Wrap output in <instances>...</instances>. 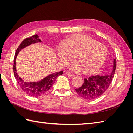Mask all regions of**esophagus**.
<instances>
[{"label": "esophagus", "instance_id": "esophagus-1", "mask_svg": "<svg viewBox=\"0 0 133 133\" xmlns=\"http://www.w3.org/2000/svg\"><path fill=\"white\" fill-rule=\"evenodd\" d=\"M66 74L68 75V76H74L75 75L73 73H70V72H66Z\"/></svg>", "mask_w": 133, "mask_h": 133}]
</instances>
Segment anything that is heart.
Segmentation results:
<instances>
[{"label":"heart","instance_id":"1","mask_svg":"<svg viewBox=\"0 0 133 133\" xmlns=\"http://www.w3.org/2000/svg\"><path fill=\"white\" fill-rule=\"evenodd\" d=\"M60 61L65 65L75 55L77 61L71 65L73 70L93 73L102 66L107 57L105 46L88 35L75 34L60 43L58 50Z\"/></svg>","mask_w":133,"mask_h":133}]
</instances>
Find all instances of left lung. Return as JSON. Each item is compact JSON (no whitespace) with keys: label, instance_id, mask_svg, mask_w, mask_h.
Masks as SVG:
<instances>
[{"label":"left lung","instance_id":"obj_1","mask_svg":"<svg viewBox=\"0 0 133 133\" xmlns=\"http://www.w3.org/2000/svg\"><path fill=\"white\" fill-rule=\"evenodd\" d=\"M116 66L115 59L113 62L112 71L107 75H91L84 79L83 85L75 89L77 94L87 100H94L105 93L111 84Z\"/></svg>","mask_w":133,"mask_h":133}]
</instances>
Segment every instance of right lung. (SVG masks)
<instances>
[{"label": "right lung", "mask_w": 133, "mask_h": 133, "mask_svg": "<svg viewBox=\"0 0 133 133\" xmlns=\"http://www.w3.org/2000/svg\"><path fill=\"white\" fill-rule=\"evenodd\" d=\"M41 42V40L39 39V36L37 34L34 35L30 38L25 39L21 43L18 49L16 50L14 58L13 72L15 78L19 85L22 88V89L28 95L31 96L33 97H38V96L45 94L53 86L58 76L63 74L62 71L57 72V73L49 75L45 78L37 82H26L19 77V76L17 74L15 67L16 58H17L19 51L21 50L22 49L30 45V44Z\"/></svg>", "instance_id": "add662e5"}]
</instances>
